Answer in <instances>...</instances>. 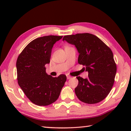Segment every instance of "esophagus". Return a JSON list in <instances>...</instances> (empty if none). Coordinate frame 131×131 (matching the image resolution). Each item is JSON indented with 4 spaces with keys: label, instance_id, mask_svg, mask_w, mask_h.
<instances>
[{
    "label": "esophagus",
    "instance_id": "obj_1",
    "mask_svg": "<svg viewBox=\"0 0 131 131\" xmlns=\"http://www.w3.org/2000/svg\"><path fill=\"white\" fill-rule=\"evenodd\" d=\"M71 78V77L70 76H67V79H70Z\"/></svg>",
    "mask_w": 131,
    "mask_h": 131
}]
</instances>
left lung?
Instances as JSON below:
<instances>
[{
  "mask_svg": "<svg viewBox=\"0 0 131 131\" xmlns=\"http://www.w3.org/2000/svg\"><path fill=\"white\" fill-rule=\"evenodd\" d=\"M63 40L75 46L79 55L78 63L85 67L88 77H77L78 84L75 93L80 101L96 104L105 99L112 90L116 65L109 47L96 36L90 33L65 35Z\"/></svg>",
  "mask_w": 131,
  "mask_h": 131,
  "instance_id": "1",
  "label": "left lung"
}]
</instances>
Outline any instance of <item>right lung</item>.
<instances>
[{"mask_svg": "<svg viewBox=\"0 0 131 131\" xmlns=\"http://www.w3.org/2000/svg\"><path fill=\"white\" fill-rule=\"evenodd\" d=\"M62 38L48 35L35 39L27 44L17 60L18 85L37 105L47 106L55 102L65 84V75L52 77L46 73L45 67L50 62L53 46Z\"/></svg>", "mask_w": 131, "mask_h": 131, "instance_id": "right-lung-1", "label": "right lung"}]
</instances>
